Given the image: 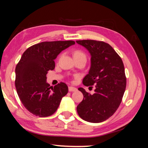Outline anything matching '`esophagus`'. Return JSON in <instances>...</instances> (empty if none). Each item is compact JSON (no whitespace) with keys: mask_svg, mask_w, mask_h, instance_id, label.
Listing matches in <instances>:
<instances>
[{"mask_svg":"<svg viewBox=\"0 0 148 148\" xmlns=\"http://www.w3.org/2000/svg\"><path fill=\"white\" fill-rule=\"evenodd\" d=\"M69 91H77V89L76 88H74V87L70 86L69 87Z\"/></svg>","mask_w":148,"mask_h":148,"instance_id":"obj_1","label":"esophagus"}]
</instances>
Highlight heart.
I'll return each mask as SVG.
<instances>
[{
  "label": "heart",
  "mask_w": 148,
  "mask_h": 148,
  "mask_svg": "<svg viewBox=\"0 0 148 148\" xmlns=\"http://www.w3.org/2000/svg\"><path fill=\"white\" fill-rule=\"evenodd\" d=\"M74 56H80V57H86L85 53H83L82 51H76V52L74 53Z\"/></svg>",
  "instance_id": "b5f03b06"
}]
</instances>
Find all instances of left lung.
<instances>
[{"mask_svg": "<svg viewBox=\"0 0 148 148\" xmlns=\"http://www.w3.org/2000/svg\"><path fill=\"white\" fill-rule=\"evenodd\" d=\"M76 43L91 55V66L83 79L84 85L95 87L92 95L82 88H78L84 99L77 106V112L84 121L101 123L115 112L125 91L126 78L123 60L113 48L103 41L79 40Z\"/></svg>", "mask_w": 148, "mask_h": 148, "instance_id": "8db88e82", "label": "left lung"}]
</instances>
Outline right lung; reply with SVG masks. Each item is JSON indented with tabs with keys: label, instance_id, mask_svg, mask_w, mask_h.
Masks as SVG:
<instances>
[{
	"label": "right lung",
	"instance_id": "obj_1",
	"mask_svg": "<svg viewBox=\"0 0 148 148\" xmlns=\"http://www.w3.org/2000/svg\"><path fill=\"white\" fill-rule=\"evenodd\" d=\"M73 41H46L28 48L16 65L15 86L23 106L35 115L45 117L57 111L69 88L60 82L54 87L47 82L49 70L55 69L54 60Z\"/></svg>",
	"mask_w": 148,
	"mask_h": 148
}]
</instances>
